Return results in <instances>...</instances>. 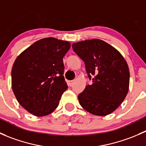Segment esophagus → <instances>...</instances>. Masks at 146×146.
Here are the masks:
<instances>
[{
    "label": "esophagus",
    "mask_w": 146,
    "mask_h": 146,
    "mask_svg": "<svg viewBox=\"0 0 146 146\" xmlns=\"http://www.w3.org/2000/svg\"><path fill=\"white\" fill-rule=\"evenodd\" d=\"M75 82V81L74 80H69L68 82V85L69 86H73V83H74Z\"/></svg>",
    "instance_id": "esophagus-1"
}]
</instances>
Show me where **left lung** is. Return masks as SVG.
<instances>
[{
	"instance_id": "8db88e82",
	"label": "left lung",
	"mask_w": 146,
	"mask_h": 146,
	"mask_svg": "<svg viewBox=\"0 0 146 146\" xmlns=\"http://www.w3.org/2000/svg\"><path fill=\"white\" fill-rule=\"evenodd\" d=\"M73 49L84 61L92 84L78 95L79 103L94 115L106 116L115 111L129 91V69L123 56L98 39L73 43Z\"/></svg>"
}]
</instances>
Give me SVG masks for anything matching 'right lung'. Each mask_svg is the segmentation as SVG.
Masks as SVG:
<instances>
[{
  "label": "right lung",
  "instance_id": "add662e5",
  "mask_svg": "<svg viewBox=\"0 0 146 146\" xmlns=\"http://www.w3.org/2000/svg\"><path fill=\"white\" fill-rule=\"evenodd\" d=\"M70 48L67 41L44 38L17 57L12 68V88L28 112L44 117L57 108L68 88L63 58Z\"/></svg>",
  "mask_w": 146,
  "mask_h": 146
}]
</instances>
